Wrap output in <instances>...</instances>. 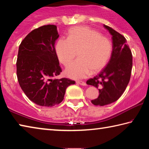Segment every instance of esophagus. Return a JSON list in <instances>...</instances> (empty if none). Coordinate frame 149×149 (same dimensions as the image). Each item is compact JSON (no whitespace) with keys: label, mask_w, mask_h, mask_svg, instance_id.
<instances>
[{"label":"esophagus","mask_w":149,"mask_h":149,"mask_svg":"<svg viewBox=\"0 0 149 149\" xmlns=\"http://www.w3.org/2000/svg\"><path fill=\"white\" fill-rule=\"evenodd\" d=\"M76 83H77V84H79V85H86V83L84 82V81H77Z\"/></svg>","instance_id":"obj_1"}]
</instances>
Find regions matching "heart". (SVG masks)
<instances>
[{
  "mask_svg": "<svg viewBox=\"0 0 149 149\" xmlns=\"http://www.w3.org/2000/svg\"><path fill=\"white\" fill-rule=\"evenodd\" d=\"M112 42L107 37L87 27L77 26L70 30L68 37L60 38L56 45L59 61L67 66L77 56L76 61L65 70V74L73 79H82L100 71L112 53Z\"/></svg>",
  "mask_w": 149,
  "mask_h": 149,
  "instance_id": "heart-1",
  "label": "heart"
}]
</instances>
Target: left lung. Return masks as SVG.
Segmentation results:
<instances>
[{
  "label": "left lung",
  "mask_w": 149,
  "mask_h": 149,
  "mask_svg": "<svg viewBox=\"0 0 149 149\" xmlns=\"http://www.w3.org/2000/svg\"><path fill=\"white\" fill-rule=\"evenodd\" d=\"M112 35V51L108 64L87 84L99 88V95L91 102L96 106H104L115 102L122 96L131 77L133 65L132 51L124 37L104 25Z\"/></svg>",
  "instance_id": "obj_1"
}]
</instances>
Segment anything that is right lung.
<instances>
[{
    "mask_svg": "<svg viewBox=\"0 0 149 149\" xmlns=\"http://www.w3.org/2000/svg\"><path fill=\"white\" fill-rule=\"evenodd\" d=\"M59 37L55 25L35 29L19 45L16 74L19 86L29 100L41 107L61 102L65 89L75 81L52 79L62 72L54 45Z\"/></svg>",
    "mask_w": 149,
    "mask_h": 149,
    "instance_id": "right-lung-1",
    "label": "right lung"
}]
</instances>
